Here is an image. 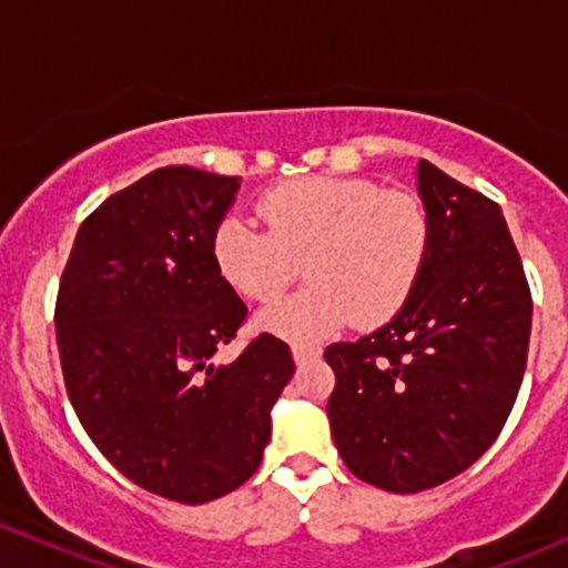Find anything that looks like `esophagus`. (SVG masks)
Wrapping results in <instances>:
<instances>
[{
  "label": "esophagus",
  "mask_w": 568,
  "mask_h": 568,
  "mask_svg": "<svg viewBox=\"0 0 568 568\" xmlns=\"http://www.w3.org/2000/svg\"><path fill=\"white\" fill-rule=\"evenodd\" d=\"M291 351H294L296 364H304V362H310V359H318V356H321L318 345H310V343H294V345H291Z\"/></svg>",
  "instance_id": "1"
}]
</instances>
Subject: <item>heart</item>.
Here are the masks:
<instances>
[{
    "label": "heart",
    "mask_w": 568,
    "mask_h": 568,
    "mask_svg": "<svg viewBox=\"0 0 568 568\" xmlns=\"http://www.w3.org/2000/svg\"><path fill=\"white\" fill-rule=\"evenodd\" d=\"M264 231L220 220L212 261L239 296L272 302L307 272L310 285L258 315L285 339H321L348 321L378 326L414 294L429 250V217L416 195L367 179L307 176L268 190L255 206Z\"/></svg>",
    "instance_id": "1"
}]
</instances>
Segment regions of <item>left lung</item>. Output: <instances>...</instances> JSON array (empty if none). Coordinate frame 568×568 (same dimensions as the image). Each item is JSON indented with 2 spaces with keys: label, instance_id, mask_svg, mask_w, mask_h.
<instances>
[{
  "label": "left lung",
  "instance_id": "obj_1",
  "mask_svg": "<svg viewBox=\"0 0 568 568\" xmlns=\"http://www.w3.org/2000/svg\"><path fill=\"white\" fill-rule=\"evenodd\" d=\"M429 250L378 332L332 343L329 425L354 476L389 493L455 479L493 446L520 392L530 302L500 206L422 160Z\"/></svg>",
  "mask_w": 568,
  "mask_h": 568
}]
</instances>
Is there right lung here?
Listing matches in <instances>:
<instances>
[{"label": "right lung", "instance_id": "1", "mask_svg": "<svg viewBox=\"0 0 568 568\" xmlns=\"http://www.w3.org/2000/svg\"><path fill=\"white\" fill-rule=\"evenodd\" d=\"M236 176L169 165L81 223L59 280L57 345L83 429L130 481L206 504L258 470L291 348L258 334L225 367L247 307L217 274L212 234Z\"/></svg>", "mask_w": 568, "mask_h": 568}]
</instances>
